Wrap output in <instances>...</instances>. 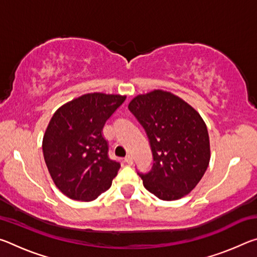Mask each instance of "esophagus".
Wrapping results in <instances>:
<instances>
[{"instance_id": "34e87169", "label": "esophagus", "mask_w": 257, "mask_h": 257, "mask_svg": "<svg viewBox=\"0 0 257 257\" xmlns=\"http://www.w3.org/2000/svg\"><path fill=\"white\" fill-rule=\"evenodd\" d=\"M124 161H125V163L129 164V165H132V164L134 163V160H133V156H132V155H127V156H125Z\"/></svg>"}]
</instances>
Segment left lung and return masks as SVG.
I'll return each instance as SVG.
<instances>
[{
  "label": "left lung",
  "instance_id": "1",
  "mask_svg": "<svg viewBox=\"0 0 257 257\" xmlns=\"http://www.w3.org/2000/svg\"><path fill=\"white\" fill-rule=\"evenodd\" d=\"M128 108L145 129L153 154L151 170L138 172L144 187L162 201L186 196L210 163V138L202 116L184 99L161 89L137 95Z\"/></svg>",
  "mask_w": 257,
  "mask_h": 257
}]
</instances>
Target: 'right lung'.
Wrapping results in <instances>:
<instances>
[{
	"label": "right lung",
	"instance_id": "1",
	"mask_svg": "<svg viewBox=\"0 0 257 257\" xmlns=\"http://www.w3.org/2000/svg\"><path fill=\"white\" fill-rule=\"evenodd\" d=\"M125 96L90 93L63 104L43 137V154L55 186L69 198L90 202L106 191L120 169L108 158L106 120Z\"/></svg>",
	"mask_w": 257,
	"mask_h": 257
}]
</instances>
